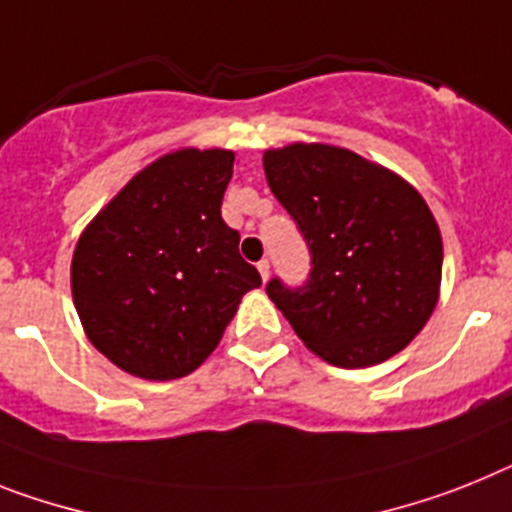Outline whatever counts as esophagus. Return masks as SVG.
Listing matches in <instances>:
<instances>
[{
  "instance_id": "34e87169",
  "label": "esophagus",
  "mask_w": 512,
  "mask_h": 512,
  "mask_svg": "<svg viewBox=\"0 0 512 512\" xmlns=\"http://www.w3.org/2000/svg\"><path fill=\"white\" fill-rule=\"evenodd\" d=\"M257 270H260V276H263V281H268V276H270V263H268V260H260V263H257Z\"/></svg>"
}]
</instances>
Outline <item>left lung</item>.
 <instances>
[{
    "mask_svg": "<svg viewBox=\"0 0 512 512\" xmlns=\"http://www.w3.org/2000/svg\"><path fill=\"white\" fill-rule=\"evenodd\" d=\"M265 179L312 255L307 286L268 283L270 302L328 364H380L414 341L440 299L442 236L403 176L354 150H265Z\"/></svg>",
    "mask_w": 512,
    "mask_h": 512,
    "instance_id": "1",
    "label": "left lung"
}]
</instances>
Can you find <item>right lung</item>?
<instances>
[{
  "label": "right lung",
  "mask_w": 512,
  "mask_h": 512,
  "mask_svg": "<svg viewBox=\"0 0 512 512\" xmlns=\"http://www.w3.org/2000/svg\"><path fill=\"white\" fill-rule=\"evenodd\" d=\"M231 174V150L166 153L77 239L72 302L88 341L127 375L163 382L195 372L242 296L263 283L221 218Z\"/></svg>",
  "instance_id": "obj_1"
}]
</instances>
